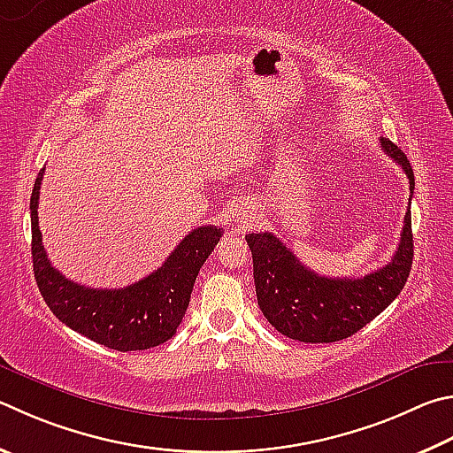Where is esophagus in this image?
Segmentation results:
<instances>
[{"label":"esophagus","instance_id":"1","mask_svg":"<svg viewBox=\"0 0 453 453\" xmlns=\"http://www.w3.org/2000/svg\"><path fill=\"white\" fill-rule=\"evenodd\" d=\"M240 221H243V224L251 221V208H243V211H240Z\"/></svg>","mask_w":453,"mask_h":453}]
</instances>
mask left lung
Returning <instances> with one entry per match:
<instances>
[{
	"instance_id": "obj_1",
	"label": "left lung",
	"mask_w": 453,
	"mask_h": 453,
	"mask_svg": "<svg viewBox=\"0 0 453 453\" xmlns=\"http://www.w3.org/2000/svg\"><path fill=\"white\" fill-rule=\"evenodd\" d=\"M380 148L406 172L410 194L414 172L388 138ZM253 257L257 305L279 333L301 342H336L360 331L404 289L412 269V216L406 211L398 250L384 267L365 277H325L303 265L273 234L245 235Z\"/></svg>"
}]
</instances>
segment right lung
<instances>
[{
  "label": "right lung",
  "instance_id": "obj_1",
  "mask_svg": "<svg viewBox=\"0 0 453 453\" xmlns=\"http://www.w3.org/2000/svg\"><path fill=\"white\" fill-rule=\"evenodd\" d=\"M39 172L31 192V255L33 273L53 315L73 331L104 347L127 352L158 347L176 334L196 277L216 248L224 229L202 226L192 229L178 248L148 277L122 289H90L59 273L51 265L39 229Z\"/></svg>",
  "mask_w": 453,
  "mask_h": 453
}]
</instances>
